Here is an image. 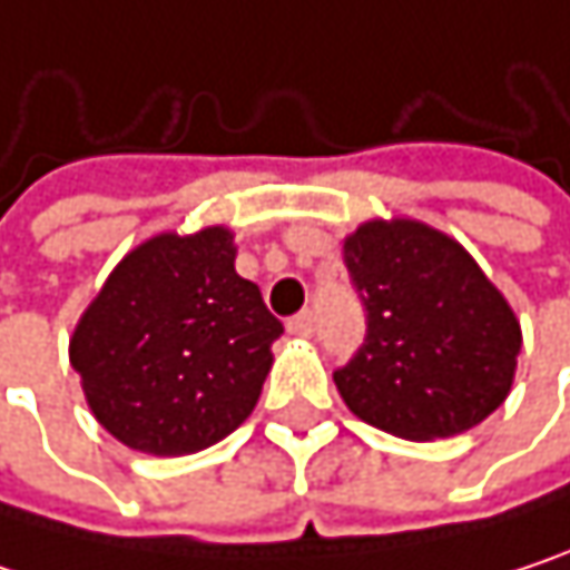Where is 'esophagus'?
Instances as JSON below:
<instances>
[{
    "mask_svg": "<svg viewBox=\"0 0 570 570\" xmlns=\"http://www.w3.org/2000/svg\"><path fill=\"white\" fill-rule=\"evenodd\" d=\"M313 313L309 309H303V313H296L289 323H286V330H289V336H309L313 333Z\"/></svg>",
    "mask_w": 570,
    "mask_h": 570,
    "instance_id": "obj_1",
    "label": "esophagus"
}]
</instances>
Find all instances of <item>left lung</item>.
I'll use <instances>...</instances> for the list:
<instances>
[{"instance_id": "1", "label": "left lung", "mask_w": 570, "mask_h": 570, "mask_svg": "<svg viewBox=\"0 0 570 570\" xmlns=\"http://www.w3.org/2000/svg\"><path fill=\"white\" fill-rule=\"evenodd\" d=\"M366 343L333 373L353 415L399 439L469 432L512 393L521 323L475 257L412 220H366L343 240Z\"/></svg>"}]
</instances>
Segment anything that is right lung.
I'll return each instance as SVG.
<instances>
[{
	"label": "right lung",
	"instance_id": "add662e5",
	"mask_svg": "<svg viewBox=\"0 0 570 570\" xmlns=\"http://www.w3.org/2000/svg\"><path fill=\"white\" fill-rule=\"evenodd\" d=\"M234 261L227 227L155 234L75 323L68 360L85 402L128 449L190 455L254 412L284 323Z\"/></svg>",
	"mask_w": 570,
	"mask_h": 570
}]
</instances>
